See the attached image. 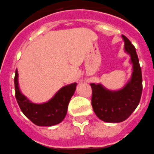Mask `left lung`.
<instances>
[{
    "label": "left lung",
    "mask_w": 154,
    "mask_h": 154,
    "mask_svg": "<svg viewBox=\"0 0 154 154\" xmlns=\"http://www.w3.org/2000/svg\"><path fill=\"white\" fill-rule=\"evenodd\" d=\"M124 50L130 56L132 74L123 89L111 91L100 83H91L92 106L97 117L107 123L126 120L138 105L142 93V74L135 47L127 37L122 35Z\"/></svg>",
    "instance_id": "1"
}]
</instances>
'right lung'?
Instances as JSON below:
<instances>
[{
	"mask_svg": "<svg viewBox=\"0 0 154 154\" xmlns=\"http://www.w3.org/2000/svg\"><path fill=\"white\" fill-rule=\"evenodd\" d=\"M15 95L22 113L33 123L39 126H52L59 124L66 116L68 106L75 92L77 83L61 88L47 102L35 104L27 98L19 89L18 71L15 73Z\"/></svg>",
	"mask_w": 154,
	"mask_h": 154,
	"instance_id": "1",
	"label": "right lung"
}]
</instances>
